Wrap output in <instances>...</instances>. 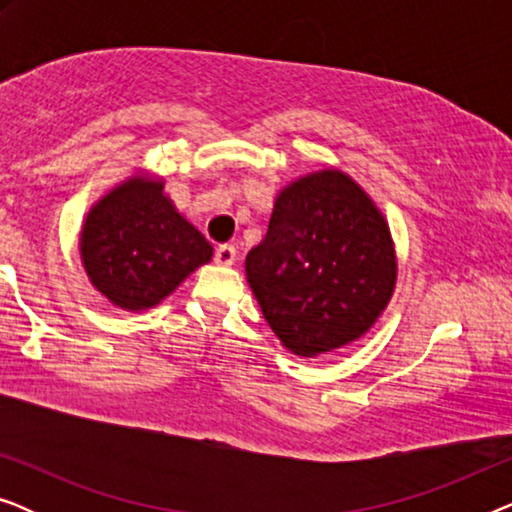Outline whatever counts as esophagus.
<instances>
[{
    "label": "esophagus",
    "instance_id": "esophagus-1",
    "mask_svg": "<svg viewBox=\"0 0 512 512\" xmlns=\"http://www.w3.org/2000/svg\"><path fill=\"white\" fill-rule=\"evenodd\" d=\"M237 258V249L233 244H221V247H216L214 251V261L219 265H233Z\"/></svg>",
    "mask_w": 512,
    "mask_h": 512
}]
</instances>
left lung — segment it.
Wrapping results in <instances>:
<instances>
[{"label":"left lung","instance_id":"obj_1","mask_svg":"<svg viewBox=\"0 0 512 512\" xmlns=\"http://www.w3.org/2000/svg\"><path fill=\"white\" fill-rule=\"evenodd\" d=\"M247 282L289 352L321 356L359 340L389 305L396 251L370 195L340 170L282 188Z\"/></svg>","mask_w":512,"mask_h":512}]
</instances>
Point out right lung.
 Returning <instances> with one entry per match:
<instances>
[{
	"label": "right lung",
	"mask_w": 512,
	"mask_h": 512,
	"mask_svg": "<svg viewBox=\"0 0 512 512\" xmlns=\"http://www.w3.org/2000/svg\"><path fill=\"white\" fill-rule=\"evenodd\" d=\"M163 188V179L135 174L102 195L83 221V268L90 284L121 310L156 307L212 261V244Z\"/></svg>",
	"instance_id": "add662e5"
}]
</instances>
